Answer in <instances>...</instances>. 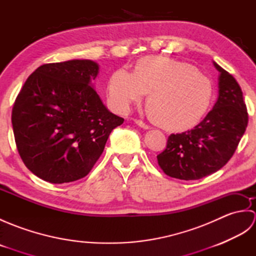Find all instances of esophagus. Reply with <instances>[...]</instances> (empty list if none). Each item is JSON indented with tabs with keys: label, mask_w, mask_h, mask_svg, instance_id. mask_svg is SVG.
<instances>
[{
	"label": "esophagus",
	"mask_w": 256,
	"mask_h": 256,
	"mask_svg": "<svg viewBox=\"0 0 256 256\" xmlns=\"http://www.w3.org/2000/svg\"><path fill=\"white\" fill-rule=\"evenodd\" d=\"M135 123H136L138 126H140V128H145V130H148V128H150V125L148 124V123H145V122H143L142 120H136V121H135Z\"/></svg>",
	"instance_id": "1"
}]
</instances>
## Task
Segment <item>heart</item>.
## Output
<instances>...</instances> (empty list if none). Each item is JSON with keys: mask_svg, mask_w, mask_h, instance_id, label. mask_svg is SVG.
<instances>
[{"mask_svg": "<svg viewBox=\"0 0 256 256\" xmlns=\"http://www.w3.org/2000/svg\"><path fill=\"white\" fill-rule=\"evenodd\" d=\"M150 92V112L166 128L182 130L204 116L210 104L212 84L190 64L162 56H148L135 72H114L108 84V99L118 112H128Z\"/></svg>", "mask_w": 256, "mask_h": 256, "instance_id": "heart-1", "label": "heart"}]
</instances>
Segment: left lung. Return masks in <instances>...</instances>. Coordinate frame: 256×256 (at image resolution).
Wrapping results in <instances>:
<instances>
[{"instance_id": "left-lung-1", "label": "left lung", "mask_w": 256, "mask_h": 256, "mask_svg": "<svg viewBox=\"0 0 256 256\" xmlns=\"http://www.w3.org/2000/svg\"><path fill=\"white\" fill-rule=\"evenodd\" d=\"M219 96L212 110L192 130L170 134L157 162L167 176L196 180L219 170L234 154L248 122L243 92L218 64Z\"/></svg>"}]
</instances>
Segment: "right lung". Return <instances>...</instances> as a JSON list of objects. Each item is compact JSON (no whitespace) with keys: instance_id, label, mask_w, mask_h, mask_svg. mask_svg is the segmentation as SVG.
Returning <instances> with one entry per match:
<instances>
[{"instance_id":"1","label":"right lung","mask_w":256,"mask_h":256,"mask_svg":"<svg viewBox=\"0 0 256 256\" xmlns=\"http://www.w3.org/2000/svg\"><path fill=\"white\" fill-rule=\"evenodd\" d=\"M98 72V64L84 59L45 64L16 98V148L25 166L42 180L64 184L86 177L112 130L123 123L94 90Z\"/></svg>"}]
</instances>
